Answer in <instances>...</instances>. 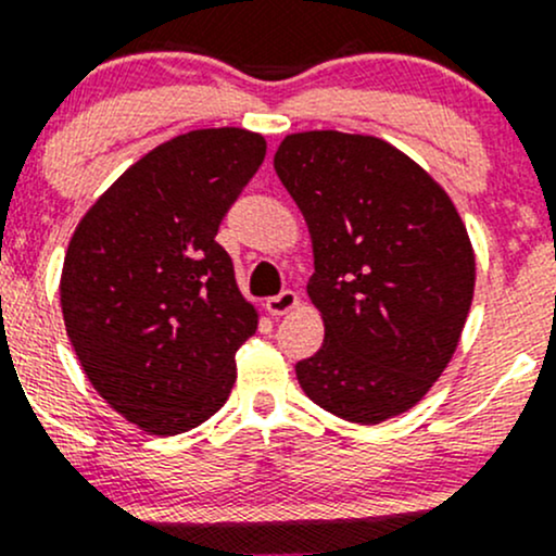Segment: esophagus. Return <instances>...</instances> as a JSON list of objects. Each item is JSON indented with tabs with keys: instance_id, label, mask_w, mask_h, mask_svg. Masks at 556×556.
Wrapping results in <instances>:
<instances>
[{
	"instance_id": "obj_1",
	"label": "esophagus",
	"mask_w": 556,
	"mask_h": 556,
	"mask_svg": "<svg viewBox=\"0 0 556 556\" xmlns=\"http://www.w3.org/2000/svg\"><path fill=\"white\" fill-rule=\"evenodd\" d=\"M296 304H300V294H296V291H291V289H286V291H280L278 296H270V300L265 302V309L270 315H276V318H280V315L291 313Z\"/></svg>"
}]
</instances>
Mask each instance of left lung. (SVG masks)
<instances>
[{"mask_svg":"<svg viewBox=\"0 0 556 556\" xmlns=\"http://www.w3.org/2000/svg\"><path fill=\"white\" fill-rule=\"evenodd\" d=\"M276 172L302 208L315 273L307 296L324 348L296 363L328 414L379 424L427 395L458 348L475 296V249L443 185L381 137L286 135Z\"/></svg>","mask_w":556,"mask_h":556,"instance_id":"8db88e82","label":"left lung"}]
</instances>
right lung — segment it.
Here are the masks:
<instances>
[{"instance_id":"obj_1","label":"right lung","mask_w":556,"mask_h":556,"mask_svg":"<svg viewBox=\"0 0 556 556\" xmlns=\"http://www.w3.org/2000/svg\"><path fill=\"white\" fill-rule=\"evenodd\" d=\"M265 151V137L238 127L172 137L135 161L71 236L65 331L98 395L142 432L199 427L236 384V352L260 315L214 236Z\"/></svg>"}]
</instances>
